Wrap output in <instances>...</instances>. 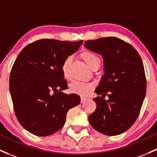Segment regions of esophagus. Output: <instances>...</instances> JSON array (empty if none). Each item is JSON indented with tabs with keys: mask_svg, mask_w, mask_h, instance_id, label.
<instances>
[{
	"mask_svg": "<svg viewBox=\"0 0 157 157\" xmlns=\"http://www.w3.org/2000/svg\"><path fill=\"white\" fill-rule=\"evenodd\" d=\"M87 100V98H86V97H81V103H83V102H85Z\"/></svg>",
	"mask_w": 157,
	"mask_h": 157,
	"instance_id": "1",
	"label": "esophagus"
}]
</instances>
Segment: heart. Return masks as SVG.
<instances>
[{
  "label": "heart",
  "mask_w": 157,
  "mask_h": 157,
  "mask_svg": "<svg viewBox=\"0 0 157 157\" xmlns=\"http://www.w3.org/2000/svg\"><path fill=\"white\" fill-rule=\"evenodd\" d=\"M82 57H83V60L86 63V65L91 68L92 65H94L96 63H100V59L98 58L96 54L92 52H83L82 54ZM71 61V57L68 56L65 59L63 65H62V72H63L64 76L65 77H67V67H68L69 63ZM94 85L93 83H83V82H79L76 81L72 83L70 85V91L72 93L77 94V95H82V96H86V95H89L91 90L93 88Z\"/></svg>",
  "instance_id": "obj_1"
}]
</instances>
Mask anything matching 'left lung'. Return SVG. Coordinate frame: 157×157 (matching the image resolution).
I'll return each instance as SVG.
<instances>
[{
  "instance_id": "left-lung-1",
  "label": "left lung",
  "mask_w": 157,
  "mask_h": 157,
  "mask_svg": "<svg viewBox=\"0 0 157 157\" xmlns=\"http://www.w3.org/2000/svg\"><path fill=\"white\" fill-rule=\"evenodd\" d=\"M84 46L101 55L105 73L95 90L101 96L93 99L97 107L89 121L104 135L122 134L134 124L144 99L146 77L142 60L132 46L117 37L86 40Z\"/></svg>"
}]
</instances>
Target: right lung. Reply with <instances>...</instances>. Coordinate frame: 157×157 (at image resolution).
<instances>
[{
    "label": "right lung",
    "mask_w": 157,
    "mask_h": 157,
    "mask_svg": "<svg viewBox=\"0 0 157 157\" xmlns=\"http://www.w3.org/2000/svg\"><path fill=\"white\" fill-rule=\"evenodd\" d=\"M83 41L42 39L26 46L15 61L10 76V91L19 123L37 136H47L65 125L69 109L80 104L67 89L62 65Z\"/></svg>",
    "instance_id": "obj_1"
}]
</instances>
